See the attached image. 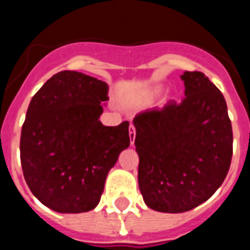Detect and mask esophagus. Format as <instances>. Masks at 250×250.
<instances>
[{
	"label": "esophagus",
	"instance_id": "esophagus-1",
	"mask_svg": "<svg viewBox=\"0 0 250 250\" xmlns=\"http://www.w3.org/2000/svg\"><path fill=\"white\" fill-rule=\"evenodd\" d=\"M129 135H130V144L134 145V143H135V126H134V125H130L129 126Z\"/></svg>",
	"mask_w": 250,
	"mask_h": 250
}]
</instances>
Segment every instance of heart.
<instances>
[{"instance_id": "b5f03b06", "label": "heart", "mask_w": 250, "mask_h": 250, "mask_svg": "<svg viewBox=\"0 0 250 250\" xmlns=\"http://www.w3.org/2000/svg\"><path fill=\"white\" fill-rule=\"evenodd\" d=\"M158 92H159V89H155V90H154V91H152V95L158 94Z\"/></svg>"}]
</instances>
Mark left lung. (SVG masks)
Returning a JSON list of instances; mask_svg holds the SVG:
<instances>
[{"mask_svg": "<svg viewBox=\"0 0 250 250\" xmlns=\"http://www.w3.org/2000/svg\"><path fill=\"white\" fill-rule=\"evenodd\" d=\"M185 99L134 119L138 182L144 202L161 213H184L207 202L224 182L233 131L222 92L204 74L185 71Z\"/></svg>", "mask_w": 250, "mask_h": 250, "instance_id": "8db88e82", "label": "left lung"}]
</instances>
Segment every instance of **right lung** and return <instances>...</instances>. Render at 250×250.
<instances>
[{"instance_id": "1", "label": "right lung", "mask_w": 250, "mask_h": 250, "mask_svg": "<svg viewBox=\"0 0 250 250\" xmlns=\"http://www.w3.org/2000/svg\"><path fill=\"white\" fill-rule=\"evenodd\" d=\"M109 85L83 72L61 71L35 94L22 125L23 176L40 202L57 213L98 207L110 169L130 145L129 123L99 119Z\"/></svg>"}]
</instances>
